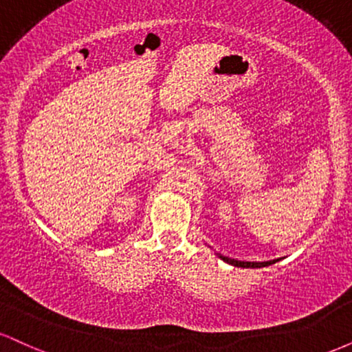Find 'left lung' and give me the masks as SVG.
<instances>
[{
  "label": "left lung",
  "mask_w": 352,
  "mask_h": 352,
  "mask_svg": "<svg viewBox=\"0 0 352 352\" xmlns=\"http://www.w3.org/2000/svg\"><path fill=\"white\" fill-rule=\"evenodd\" d=\"M218 258L220 260H223L225 263L232 265V266H238V268H263V266H270L273 263H276L278 260H272V261H240V260H235V258H228V256H223V254L217 253Z\"/></svg>",
  "instance_id": "8db88e82"
}]
</instances>
